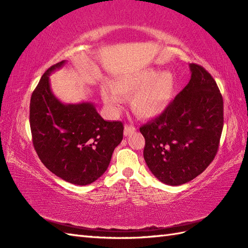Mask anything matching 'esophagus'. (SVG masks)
<instances>
[{"instance_id":"1","label":"esophagus","mask_w":248,"mask_h":248,"mask_svg":"<svg viewBox=\"0 0 248 248\" xmlns=\"http://www.w3.org/2000/svg\"><path fill=\"white\" fill-rule=\"evenodd\" d=\"M135 130H136V129L133 127V125L127 124V125H124V136H129V135H131L132 133H134V132H135Z\"/></svg>"}]
</instances>
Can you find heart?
<instances>
[{
	"instance_id": "heart-1",
	"label": "heart",
	"mask_w": 248,
	"mask_h": 248,
	"mask_svg": "<svg viewBox=\"0 0 248 248\" xmlns=\"http://www.w3.org/2000/svg\"><path fill=\"white\" fill-rule=\"evenodd\" d=\"M102 93L104 104L113 113L121 108L120 97H131V108L141 118L159 117L170 104L176 91V78L170 71L145 68L124 73Z\"/></svg>"
}]
</instances>
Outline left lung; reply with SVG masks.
<instances>
[{
    "label": "left lung",
    "mask_w": 248,
    "mask_h": 248,
    "mask_svg": "<svg viewBox=\"0 0 248 248\" xmlns=\"http://www.w3.org/2000/svg\"><path fill=\"white\" fill-rule=\"evenodd\" d=\"M191 80L159 117L140 128L144 159L167 186H181L200 175L217 155L224 125L223 97L211 75L189 64Z\"/></svg>",
    "instance_id": "8db88e82"
}]
</instances>
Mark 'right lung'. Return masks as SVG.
Wrapping results in <instances>:
<instances>
[{
	"mask_svg": "<svg viewBox=\"0 0 248 248\" xmlns=\"http://www.w3.org/2000/svg\"><path fill=\"white\" fill-rule=\"evenodd\" d=\"M66 64L50 67L31 93L30 124L34 148L48 170L62 180L87 186L108 170L123 140L124 124L107 121L92 102L62 103L50 85V75Z\"/></svg>",
	"mask_w": 248,
	"mask_h": 248,
	"instance_id": "add662e5",
	"label": "right lung"
}]
</instances>
